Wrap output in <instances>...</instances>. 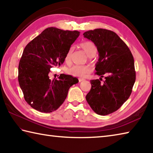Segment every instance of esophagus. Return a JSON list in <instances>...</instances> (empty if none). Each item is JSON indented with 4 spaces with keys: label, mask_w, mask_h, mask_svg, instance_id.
<instances>
[{
    "label": "esophagus",
    "mask_w": 153,
    "mask_h": 153,
    "mask_svg": "<svg viewBox=\"0 0 153 153\" xmlns=\"http://www.w3.org/2000/svg\"><path fill=\"white\" fill-rule=\"evenodd\" d=\"M85 79H82V78H79V82H81V81H83V80H84Z\"/></svg>",
    "instance_id": "1"
}]
</instances>
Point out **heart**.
Returning <instances> with one entry per match:
<instances>
[{
	"instance_id": "heart-1",
	"label": "heart",
	"mask_w": 153,
	"mask_h": 153,
	"mask_svg": "<svg viewBox=\"0 0 153 153\" xmlns=\"http://www.w3.org/2000/svg\"><path fill=\"white\" fill-rule=\"evenodd\" d=\"M80 47L86 53L88 56H93L97 53V48L94 43L91 41H85L80 43ZM74 48L71 47L69 48L65 56V61L67 63L71 62L72 56H73ZM92 71V68L89 65H74L69 68L67 70V73L71 75L76 77H85Z\"/></svg>"
}]
</instances>
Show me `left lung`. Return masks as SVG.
I'll use <instances>...</instances> for the list:
<instances>
[{
	"mask_svg": "<svg viewBox=\"0 0 153 153\" xmlns=\"http://www.w3.org/2000/svg\"><path fill=\"white\" fill-rule=\"evenodd\" d=\"M84 37L96 45L99 59L95 70L105 80H91L86 100L97 114L107 115L117 111L132 93L136 80L133 56L125 42L113 31L97 28Z\"/></svg>",
	"mask_w": 153,
	"mask_h": 153,
	"instance_id": "left-lung-1",
	"label": "left lung"
}]
</instances>
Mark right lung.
I'll list each match as a JSON object with an SVG mask.
<instances>
[{
  "label": "right lung",
  "mask_w": 153,
  "mask_h": 153,
  "mask_svg": "<svg viewBox=\"0 0 153 153\" xmlns=\"http://www.w3.org/2000/svg\"><path fill=\"white\" fill-rule=\"evenodd\" d=\"M77 30L48 27L26 46L19 65L18 80L28 105L42 112L58 109L67 97L71 86L79 80L61 74L58 79H49L53 66L64 62L71 45L79 37Z\"/></svg>",
  "instance_id": "right-lung-1"
}]
</instances>
